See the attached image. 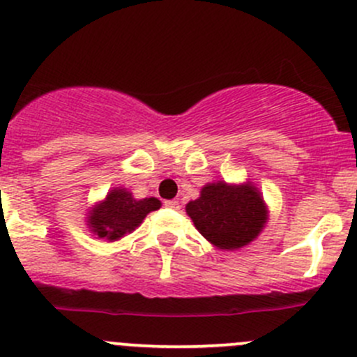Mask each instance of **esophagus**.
<instances>
[{"instance_id": "obj_1", "label": "esophagus", "mask_w": 357, "mask_h": 357, "mask_svg": "<svg viewBox=\"0 0 357 357\" xmlns=\"http://www.w3.org/2000/svg\"><path fill=\"white\" fill-rule=\"evenodd\" d=\"M164 205L167 208H176V211H178V208H179V202L178 200H165Z\"/></svg>"}]
</instances>
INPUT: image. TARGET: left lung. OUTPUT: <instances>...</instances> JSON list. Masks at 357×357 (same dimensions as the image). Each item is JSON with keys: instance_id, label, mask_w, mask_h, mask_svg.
<instances>
[{"instance_id": "obj_1", "label": "left lung", "mask_w": 357, "mask_h": 357, "mask_svg": "<svg viewBox=\"0 0 357 357\" xmlns=\"http://www.w3.org/2000/svg\"><path fill=\"white\" fill-rule=\"evenodd\" d=\"M186 214L200 235L222 250L248 245L268 222V207L250 181L243 185L208 183L199 199L186 204Z\"/></svg>"}]
</instances>
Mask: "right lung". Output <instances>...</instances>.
<instances>
[{
	"instance_id": "right-lung-1",
	"label": "right lung",
	"mask_w": 357,
	"mask_h": 357,
	"mask_svg": "<svg viewBox=\"0 0 357 357\" xmlns=\"http://www.w3.org/2000/svg\"><path fill=\"white\" fill-rule=\"evenodd\" d=\"M157 208H160V200L155 197L136 200L126 188H114L105 200L91 207L88 226L98 238L114 242L122 238L126 233L135 231L146 214Z\"/></svg>"
}]
</instances>
